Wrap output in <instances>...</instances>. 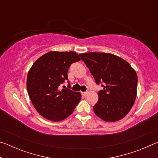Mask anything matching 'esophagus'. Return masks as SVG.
Masks as SVG:
<instances>
[{
	"instance_id": "34e87169",
	"label": "esophagus",
	"mask_w": 158,
	"mask_h": 158,
	"mask_svg": "<svg viewBox=\"0 0 158 158\" xmlns=\"http://www.w3.org/2000/svg\"><path fill=\"white\" fill-rule=\"evenodd\" d=\"M86 94H87L86 92H81V95H82L83 96H85Z\"/></svg>"
}]
</instances>
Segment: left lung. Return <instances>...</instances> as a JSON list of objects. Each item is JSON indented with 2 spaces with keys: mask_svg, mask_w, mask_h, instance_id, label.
Wrapping results in <instances>:
<instances>
[{
  "mask_svg": "<svg viewBox=\"0 0 158 158\" xmlns=\"http://www.w3.org/2000/svg\"><path fill=\"white\" fill-rule=\"evenodd\" d=\"M89 68L97 85L103 90L93 106L97 116L114 122L125 117L132 107L137 96V75L127 61L107 53L89 52L79 54Z\"/></svg>",
  "mask_w": 158,
  "mask_h": 158,
  "instance_id": "obj_1",
  "label": "left lung"
}]
</instances>
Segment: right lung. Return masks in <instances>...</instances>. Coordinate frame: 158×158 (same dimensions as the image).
Segmentation results:
<instances>
[{
  "label": "right lung",
  "instance_id": "right-lung-1",
  "mask_svg": "<svg viewBox=\"0 0 158 158\" xmlns=\"http://www.w3.org/2000/svg\"><path fill=\"white\" fill-rule=\"evenodd\" d=\"M79 60L76 52H50L39 58L31 67L26 82L28 93L34 107L45 118L62 121L71 115L78 105L81 93L73 91L70 86L64 85L61 90L59 86L65 80L68 81L71 64Z\"/></svg>",
  "mask_w": 158,
  "mask_h": 158
}]
</instances>
